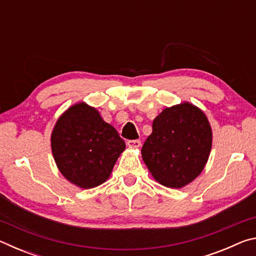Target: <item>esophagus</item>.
<instances>
[{"label": "esophagus", "mask_w": 256, "mask_h": 256, "mask_svg": "<svg viewBox=\"0 0 256 256\" xmlns=\"http://www.w3.org/2000/svg\"><path fill=\"white\" fill-rule=\"evenodd\" d=\"M126 144H128V148L138 149V148H140V146H141V141H140V140H128Z\"/></svg>", "instance_id": "esophagus-1"}]
</instances>
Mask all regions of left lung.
Segmentation results:
<instances>
[{"instance_id":"left-lung-1","label":"left lung","mask_w":256,"mask_h":256,"mask_svg":"<svg viewBox=\"0 0 256 256\" xmlns=\"http://www.w3.org/2000/svg\"><path fill=\"white\" fill-rule=\"evenodd\" d=\"M212 146V128L202 110L188 102L167 107L154 120L142 146V159L154 178L182 188L204 170Z\"/></svg>"}]
</instances>
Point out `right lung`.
Wrapping results in <instances>:
<instances>
[{
	"label": "right lung",
	"mask_w": 256,
	"mask_h": 256,
	"mask_svg": "<svg viewBox=\"0 0 256 256\" xmlns=\"http://www.w3.org/2000/svg\"><path fill=\"white\" fill-rule=\"evenodd\" d=\"M50 148L60 174L78 188L89 190L110 178L125 142L99 110L81 102L56 120Z\"/></svg>",
	"instance_id": "obj_1"
}]
</instances>
